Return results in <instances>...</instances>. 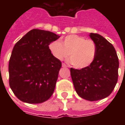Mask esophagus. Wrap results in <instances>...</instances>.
Listing matches in <instances>:
<instances>
[{
	"label": "esophagus",
	"instance_id": "34e87169",
	"mask_svg": "<svg viewBox=\"0 0 125 125\" xmlns=\"http://www.w3.org/2000/svg\"><path fill=\"white\" fill-rule=\"evenodd\" d=\"M62 67H67V66L65 64V63H62Z\"/></svg>",
	"mask_w": 125,
	"mask_h": 125
}]
</instances>
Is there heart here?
I'll return each instance as SVG.
<instances>
[{"label":"heart","instance_id":"heart-1","mask_svg":"<svg viewBox=\"0 0 125 125\" xmlns=\"http://www.w3.org/2000/svg\"><path fill=\"white\" fill-rule=\"evenodd\" d=\"M52 54L59 60L67 58L69 55L73 67L82 69L89 66L95 60L97 47L92 40H85L83 36L69 35L62 43L54 41L49 45Z\"/></svg>","mask_w":125,"mask_h":125}]
</instances>
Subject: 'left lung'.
Here are the masks:
<instances>
[{"mask_svg":"<svg viewBox=\"0 0 125 125\" xmlns=\"http://www.w3.org/2000/svg\"><path fill=\"white\" fill-rule=\"evenodd\" d=\"M97 52L93 63L81 69L71 68L74 89L80 97L89 101L110 95L118 80L119 59L112 43L98 34L91 33Z\"/></svg>","mask_w":125,"mask_h":125,"instance_id":"obj_1","label":"left lung"}]
</instances>
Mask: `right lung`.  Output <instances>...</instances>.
<instances>
[{
	"label": "right lung",
	"mask_w": 125,
	"mask_h": 125,
	"mask_svg": "<svg viewBox=\"0 0 125 125\" xmlns=\"http://www.w3.org/2000/svg\"><path fill=\"white\" fill-rule=\"evenodd\" d=\"M59 38L53 32L33 29L15 43L9 61V84L20 101L38 104L53 94L62 62L49 45Z\"/></svg>",
	"instance_id": "right-lung-1"
}]
</instances>
